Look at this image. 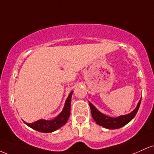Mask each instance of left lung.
Segmentation results:
<instances>
[{
  "instance_id": "left-lung-1",
  "label": "left lung",
  "mask_w": 154,
  "mask_h": 154,
  "mask_svg": "<svg viewBox=\"0 0 154 154\" xmlns=\"http://www.w3.org/2000/svg\"><path fill=\"white\" fill-rule=\"evenodd\" d=\"M140 102L141 98L140 99L137 106L132 112L129 113L128 114H125V115H121L118 116V117H111V116H109L103 114L100 111H98L91 102H89V106L91 110L92 117L95 120L96 124L106 129L114 130V129L122 128L123 126L126 125L127 124L130 122L135 117L139 109Z\"/></svg>"
}]
</instances>
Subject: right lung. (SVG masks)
<instances>
[{
	"mask_svg": "<svg viewBox=\"0 0 154 154\" xmlns=\"http://www.w3.org/2000/svg\"><path fill=\"white\" fill-rule=\"evenodd\" d=\"M72 93H73V91H72L69 94L65 101L62 111L54 119L45 120L41 119L32 123H26L25 122H24L33 130L40 132H45V133L54 132L58 129L61 128L67 122V120L69 118Z\"/></svg>",
	"mask_w": 154,
	"mask_h": 154,
	"instance_id": "obj_1",
	"label": "right lung"
}]
</instances>
